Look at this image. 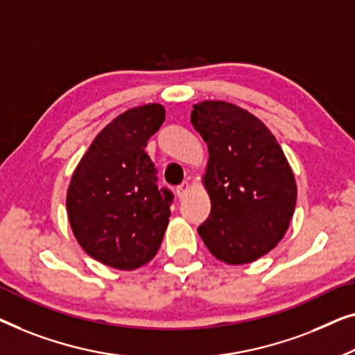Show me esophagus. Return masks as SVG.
<instances>
[{
	"mask_svg": "<svg viewBox=\"0 0 355 355\" xmlns=\"http://www.w3.org/2000/svg\"><path fill=\"white\" fill-rule=\"evenodd\" d=\"M188 189H189L188 183H183V184H180V187L177 188V198H178V199H183L184 196H187Z\"/></svg>",
	"mask_w": 355,
	"mask_h": 355,
	"instance_id": "obj_1",
	"label": "esophagus"
}]
</instances>
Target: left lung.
Returning <instances> with one entry per match:
<instances>
[{
    "label": "left lung",
    "mask_w": 355,
    "mask_h": 355,
    "mask_svg": "<svg viewBox=\"0 0 355 355\" xmlns=\"http://www.w3.org/2000/svg\"><path fill=\"white\" fill-rule=\"evenodd\" d=\"M191 123L209 151L202 184L211 216L199 236L230 266L257 261L289 228L297 199L291 166L266 123L236 104H194Z\"/></svg>",
    "instance_id": "8db88e82"
}]
</instances>
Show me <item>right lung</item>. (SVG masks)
Here are the masks:
<instances>
[{
	"label": "right lung",
	"instance_id": "right-lung-1",
	"mask_svg": "<svg viewBox=\"0 0 355 355\" xmlns=\"http://www.w3.org/2000/svg\"><path fill=\"white\" fill-rule=\"evenodd\" d=\"M166 121L162 104L132 107L109 122L80 159L67 188V216L83 251L104 266L135 270L153 261L171 217L144 151Z\"/></svg>",
	"mask_w": 355,
	"mask_h": 355
}]
</instances>
